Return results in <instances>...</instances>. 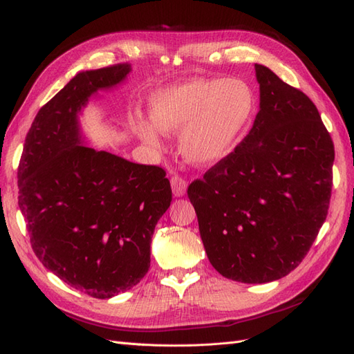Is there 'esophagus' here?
<instances>
[{"label":"esophagus","instance_id":"1","mask_svg":"<svg viewBox=\"0 0 354 354\" xmlns=\"http://www.w3.org/2000/svg\"><path fill=\"white\" fill-rule=\"evenodd\" d=\"M171 187H173L174 196H183L187 190V181L180 176H173L171 177Z\"/></svg>","mask_w":354,"mask_h":354}]
</instances>
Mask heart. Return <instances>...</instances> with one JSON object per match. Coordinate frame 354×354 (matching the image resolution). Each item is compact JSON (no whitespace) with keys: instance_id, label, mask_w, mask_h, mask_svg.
Masks as SVG:
<instances>
[{"instance_id":"obj_1","label":"heart","mask_w":354,"mask_h":354,"mask_svg":"<svg viewBox=\"0 0 354 354\" xmlns=\"http://www.w3.org/2000/svg\"><path fill=\"white\" fill-rule=\"evenodd\" d=\"M255 111L252 88L242 80H190L158 90L149 99L152 123L134 118L137 134L159 146L158 129L180 133V151L189 162L212 165L226 158Z\"/></svg>"}]
</instances>
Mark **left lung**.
<instances>
[{"instance_id": "1", "label": "left lung", "mask_w": 354, "mask_h": 354, "mask_svg": "<svg viewBox=\"0 0 354 354\" xmlns=\"http://www.w3.org/2000/svg\"><path fill=\"white\" fill-rule=\"evenodd\" d=\"M255 73L250 133L187 189L209 263L243 283L281 279L303 261L328 216L335 158L315 103L269 68Z\"/></svg>"}]
</instances>
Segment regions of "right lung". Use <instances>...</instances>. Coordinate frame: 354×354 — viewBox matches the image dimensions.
I'll use <instances>...</instances> for the list:
<instances>
[{"label":"right lung","instance_id":"add662e5","mask_svg":"<svg viewBox=\"0 0 354 354\" xmlns=\"http://www.w3.org/2000/svg\"><path fill=\"white\" fill-rule=\"evenodd\" d=\"M128 63L80 72L38 111L17 169L19 208L38 260L94 298L137 285L173 192L164 168L81 145L77 113L120 84Z\"/></svg>","mask_w":354,"mask_h":354}]
</instances>
